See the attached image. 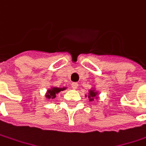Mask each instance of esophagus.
Masks as SVG:
<instances>
[{
	"label": "esophagus",
	"instance_id": "1",
	"mask_svg": "<svg viewBox=\"0 0 146 146\" xmlns=\"http://www.w3.org/2000/svg\"><path fill=\"white\" fill-rule=\"evenodd\" d=\"M71 87H72L73 89H76V88H78V83H76V82L72 83V84H71Z\"/></svg>",
	"mask_w": 146,
	"mask_h": 146
}]
</instances>
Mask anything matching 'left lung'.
Masks as SVG:
<instances>
[{"mask_svg":"<svg viewBox=\"0 0 146 146\" xmlns=\"http://www.w3.org/2000/svg\"><path fill=\"white\" fill-rule=\"evenodd\" d=\"M99 93L95 89V88H92L91 89L88 90V98L89 100V102H93L94 99H98V96ZM85 97H87V95H85Z\"/></svg>","mask_w":146,"mask_h":146,"instance_id":"left-lung-1","label":"left lung"}]
</instances>
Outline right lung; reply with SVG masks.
Listing matches in <instances>:
<instances>
[{
  "label": "right lung",
  "instance_id": "right-lung-1",
  "mask_svg": "<svg viewBox=\"0 0 146 146\" xmlns=\"http://www.w3.org/2000/svg\"><path fill=\"white\" fill-rule=\"evenodd\" d=\"M65 89H66V87H51L50 88H48L46 93H45V98H47V99H54V98H56V95L58 93L63 91Z\"/></svg>",
  "mask_w": 146,
  "mask_h": 146
}]
</instances>
